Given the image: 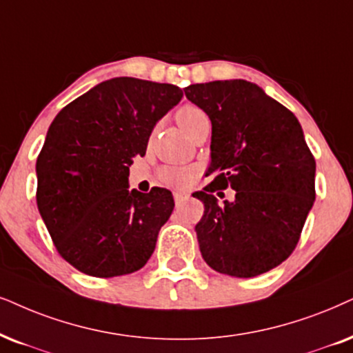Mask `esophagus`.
<instances>
[{
	"instance_id": "esophagus-1",
	"label": "esophagus",
	"mask_w": 353,
	"mask_h": 353,
	"mask_svg": "<svg viewBox=\"0 0 353 353\" xmlns=\"http://www.w3.org/2000/svg\"><path fill=\"white\" fill-rule=\"evenodd\" d=\"M185 195L181 194V192H174V202H176V205H182L185 202Z\"/></svg>"
}]
</instances>
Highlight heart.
<instances>
[{"instance_id": "heart-1", "label": "heart", "mask_w": 353, "mask_h": 353, "mask_svg": "<svg viewBox=\"0 0 353 353\" xmlns=\"http://www.w3.org/2000/svg\"><path fill=\"white\" fill-rule=\"evenodd\" d=\"M176 120L181 125L182 130L190 138L202 130V128L210 127L208 115L199 105L194 104L182 105L176 112ZM195 174H197V171L192 168L166 166L159 171V179L166 185L176 187V189H185V187H189L194 182Z\"/></svg>"}]
</instances>
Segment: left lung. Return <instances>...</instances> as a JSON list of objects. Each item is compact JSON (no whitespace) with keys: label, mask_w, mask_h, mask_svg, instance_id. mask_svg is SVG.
<instances>
[{"label":"left lung","mask_w":353,"mask_h":353,"mask_svg":"<svg viewBox=\"0 0 353 353\" xmlns=\"http://www.w3.org/2000/svg\"><path fill=\"white\" fill-rule=\"evenodd\" d=\"M185 97L212 120L213 176L197 239L213 270L251 279L280 265L300 239L313 207L316 161L298 119L264 89L244 79L190 84ZM231 186L233 203L212 195Z\"/></svg>","instance_id":"1"}]
</instances>
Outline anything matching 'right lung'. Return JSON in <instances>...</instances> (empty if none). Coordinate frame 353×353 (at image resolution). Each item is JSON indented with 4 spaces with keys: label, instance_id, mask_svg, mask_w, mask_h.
<instances>
[{
    "label": "right lung",
    "instance_id": "right-lung-1",
    "mask_svg": "<svg viewBox=\"0 0 353 353\" xmlns=\"http://www.w3.org/2000/svg\"><path fill=\"white\" fill-rule=\"evenodd\" d=\"M182 96L174 84L112 78L53 119L35 164L37 207L57 251L74 269L110 279L148 262L174 199L161 187L130 190L128 174L154 125Z\"/></svg>",
    "mask_w": 353,
    "mask_h": 353
}]
</instances>
